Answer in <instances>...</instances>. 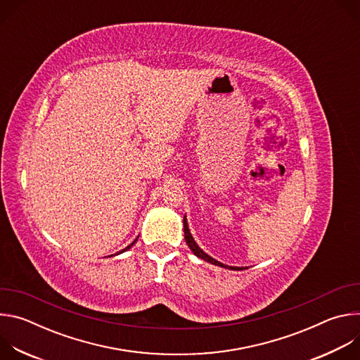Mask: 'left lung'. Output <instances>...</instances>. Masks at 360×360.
<instances>
[{"label": "left lung", "mask_w": 360, "mask_h": 360, "mask_svg": "<svg viewBox=\"0 0 360 360\" xmlns=\"http://www.w3.org/2000/svg\"><path fill=\"white\" fill-rule=\"evenodd\" d=\"M184 232H185V240H186V243H188V246L191 248V250L198 256V258H200V259H203V261H207V262H210V264H212V265H217V266H221V268H229V269H233V271H240L242 268H233V266H226V265H224V264H221V262H218V261H215L214 258H211L210 255H207L205 253L198 245H196V242H195V239L192 238V235H191V232H189V228H188V222H186V217H184Z\"/></svg>", "instance_id": "1"}]
</instances>
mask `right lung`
Returning <instances> with one entry per match:
<instances>
[{
	"label": "right lung",
	"instance_id": "obj_1",
	"mask_svg": "<svg viewBox=\"0 0 360 360\" xmlns=\"http://www.w3.org/2000/svg\"><path fill=\"white\" fill-rule=\"evenodd\" d=\"M136 239H138V238H136ZM136 239H135V240H134V242H132V243H131V245H128V246H127V248H125V249H122V250H121V252H120V253H122V252H125V250H128V249H129V248H131V246H132V245H134V243H135V242H136Z\"/></svg>",
	"mask_w": 360,
	"mask_h": 360
}]
</instances>
